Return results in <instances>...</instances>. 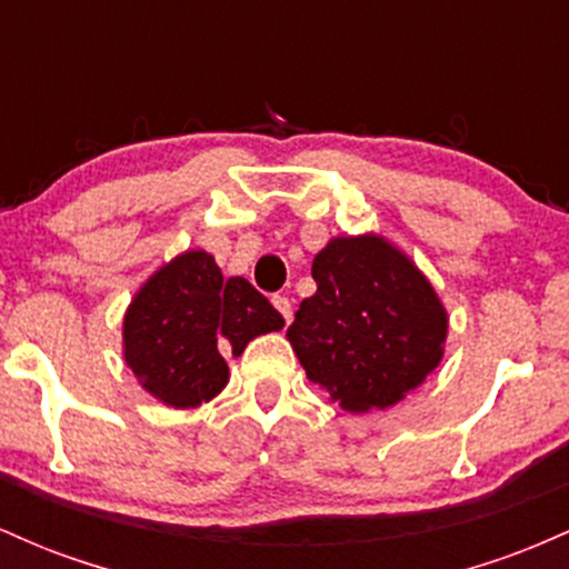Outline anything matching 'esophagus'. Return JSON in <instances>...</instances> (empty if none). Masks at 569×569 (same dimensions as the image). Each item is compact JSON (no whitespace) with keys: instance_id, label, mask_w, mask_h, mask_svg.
I'll use <instances>...</instances> for the list:
<instances>
[{"instance_id":"1","label":"esophagus","mask_w":569,"mask_h":569,"mask_svg":"<svg viewBox=\"0 0 569 569\" xmlns=\"http://www.w3.org/2000/svg\"><path fill=\"white\" fill-rule=\"evenodd\" d=\"M272 305H276V310L280 312V316H283V321L291 323V318H293L291 299H289V297H280V293H276V297H272Z\"/></svg>"}]
</instances>
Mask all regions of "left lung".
I'll return each instance as SVG.
<instances>
[{"mask_svg": "<svg viewBox=\"0 0 569 569\" xmlns=\"http://www.w3.org/2000/svg\"><path fill=\"white\" fill-rule=\"evenodd\" d=\"M318 291L286 331L307 380L361 415L407 398L441 363L449 316L426 272L382 234H339L312 259Z\"/></svg>", "mask_w": 569, "mask_h": 569, "instance_id": "left-lung-1", "label": "left lung"}]
</instances>
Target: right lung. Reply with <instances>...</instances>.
<instances>
[{
	"mask_svg": "<svg viewBox=\"0 0 569 569\" xmlns=\"http://www.w3.org/2000/svg\"><path fill=\"white\" fill-rule=\"evenodd\" d=\"M283 316L246 278L221 276L202 248L154 270L122 318V356L166 407L194 409L230 382L224 356L283 329Z\"/></svg>",
	"mask_w": 569,
	"mask_h": 569,
	"instance_id": "right-lung-1",
	"label": "right lung"
}]
</instances>
